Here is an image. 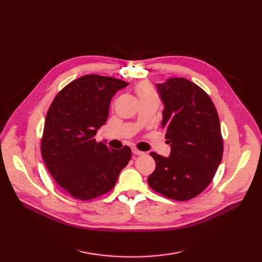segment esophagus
I'll use <instances>...</instances> for the list:
<instances>
[{
	"mask_svg": "<svg viewBox=\"0 0 262 262\" xmlns=\"http://www.w3.org/2000/svg\"><path fill=\"white\" fill-rule=\"evenodd\" d=\"M133 154H135V155H137V156H139V155H143L144 154V152H141V150H139V149H137L136 147H133Z\"/></svg>",
	"mask_w": 262,
	"mask_h": 262,
	"instance_id": "1",
	"label": "esophagus"
}]
</instances>
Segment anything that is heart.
<instances>
[{"label":"heart","mask_w":262,"mask_h":262,"mask_svg":"<svg viewBox=\"0 0 262 262\" xmlns=\"http://www.w3.org/2000/svg\"><path fill=\"white\" fill-rule=\"evenodd\" d=\"M136 92L140 100V103H153L158 105V94L153 85L149 84V82H139L136 86Z\"/></svg>","instance_id":"b5f03b06"}]
</instances>
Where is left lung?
Wrapping results in <instances>:
<instances>
[{
	"instance_id": "1",
	"label": "left lung",
	"mask_w": 262,
	"mask_h": 262,
	"mask_svg": "<svg viewBox=\"0 0 262 262\" xmlns=\"http://www.w3.org/2000/svg\"><path fill=\"white\" fill-rule=\"evenodd\" d=\"M156 86L171 153L169 157L150 153L156 169L147 184L169 199L188 201L208 187L222 160L219 116L209 95L194 82L176 77Z\"/></svg>"
}]
</instances>
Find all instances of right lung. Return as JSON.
I'll list each match as a JSON object with an SVG mask.
<instances>
[{
  "instance_id": "right-lung-1",
  "label": "right lung",
  "mask_w": 262,
  "mask_h": 262,
  "mask_svg": "<svg viewBox=\"0 0 262 262\" xmlns=\"http://www.w3.org/2000/svg\"><path fill=\"white\" fill-rule=\"evenodd\" d=\"M127 85L115 77L84 75L67 85L49 108L41 155L54 180L77 200L107 193L130 160L128 146L110 149L95 140L113 96Z\"/></svg>"
}]
</instances>
